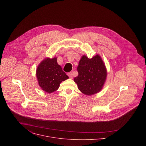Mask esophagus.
<instances>
[{
  "mask_svg": "<svg viewBox=\"0 0 146 146\" xmlns=\"http://www.w3.org/2000/svg\"><path fill=\"white\" fill-rule=\"evenodd\" d=\"M67 75L69 76V78H70V79H72L73 76H72V72H68V73L67 74Z\"/></svg>",
  "mask_w": 146,
  "mask_h": 146,
  "instance_id": "obj_1",
  "label": "esophagus"
}]
</instances>
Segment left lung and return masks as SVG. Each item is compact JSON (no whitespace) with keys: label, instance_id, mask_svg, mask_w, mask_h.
I'll return each instance as SVG.
<instances>
[{"label":"left lung","instance_id":"8db88e82","mask_svg":"<svg viewBox=\"0 0 146 146\" xmlns=\"http://www.w3.org/2000/svg\"><path fill=\"white\" fill-rule=\"evenodd\" d=\"M78 76L74 82L84 94L91 96L99 92L102 88L107 76V71L100 56L92 58L83 56L78 66Z\"/></svg>","mask_w":146,"mask_h":146}]
</instances>
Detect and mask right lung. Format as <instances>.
I'll list each match as a JSON object with an SVG mask.
<instances>
[{
	"label": "right lung",
	"mask_w": 146,
	"mask_h": 146,
	"mask_svg": "<svg viewBox=\"0 0 146 146\" xmlns=\"http://www.w3.org/2000/svg\"><path fill=\"white\" fill-rule=\"evenodd\" d=\"M36 77L39 86L48 93L56 91L60 83L68 79L61 67L58 64L56 58L43 60L36 70Z\"/></svg>",
	"instance_id": "right-lung-1"
}]
</instances>
